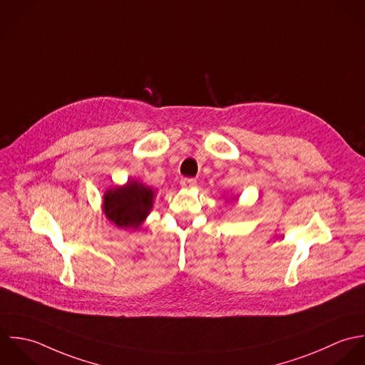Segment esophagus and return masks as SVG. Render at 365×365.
<instances>
[{
	"instance_id": "34e87169",
	"label": "esophagus",
	"mask_w": 365,
	"mask_h": 365,
	"mask_svg": "<svg viewBox=\"0 0 365 365\" xmlns=\"http://www.w3.org/2000/svg\"><path fill=\"white\" fill-rule=\"evenodd\" d=\"M180 186H182L183 189H192V187L196 186V180H195V179H190V178H183V179L180 180Z\"/></svg>"
}]
</instances>
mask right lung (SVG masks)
<instances>
[{
	"instance_id": "right-lung-1",
	"label": "right lung",
	"mask_w": 365,
	"mask_h": 365,
	"mask_svg": "<svg viewBox=\"0 0 365 365\" xmlns=\"http://www.w3.org/2000/svg\"><path fill=\"white\" fill-rule=\"evenodd\" d=\"M103 197L107 219L120 228L137 230L153 206L155 192L144 183L130 179L124 186L107 189Z\"/></svg>"
}]
</instances>
